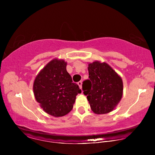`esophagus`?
<instances>
[{
    "label": "esophagus",
    "mask_w": 155,
    "mask_h": 155,
    "mask_svg": "<svg viewBox=\"0 0 155 155\" xmlns=\"http://www.w3.org/2000/svg\"><path fill=\"white\" fill-rule=\"evenodd\" d=\"M78 85H79L80 88H82V81H80V82H78Z\"/></svg>",
    "instance_id": "1"
}]
</instances>
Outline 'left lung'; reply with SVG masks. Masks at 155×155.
I'll use <instances>...</instances> for the list:
<instances>
[{
  "mask_svg": "<svg viewBox=\"0 0 155 155\" xmlns=\"http://www.w3.org/2000/svg\"><path fill=\"white\" fill-rule=\"evenodd\" d=\"M89 80L82 84L93 112L109 113L118 104L123 95L121 78L106 63L94 61L88 65Z\"/></svg>",
  "mask_w": 155,
  "mask_h": 155,
  "instance_id": "left-lung-1",
  "label": "left lung"
}]
</instances>
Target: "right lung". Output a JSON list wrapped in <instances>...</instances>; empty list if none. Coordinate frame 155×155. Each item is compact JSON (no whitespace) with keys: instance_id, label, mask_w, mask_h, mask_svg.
Listing matches in <instances>:
<instances>
[{"instance_id":"obj_1","label":"right lung","mask_w":155,"mask_h":155,"mask_svg":"<svg viewBox=\"0 0 155 155\" xmlns=\"http://www.w3.org/2000/svg\"><path fill=\"white\" fill-rule=\"evenodd\" d=\"M66 65L63 60L54 59L40 71L34 82L36 100L44 111L55 117L68 114L76 96L81 93L67 72Z\"/></svg>"}]
</instances>
